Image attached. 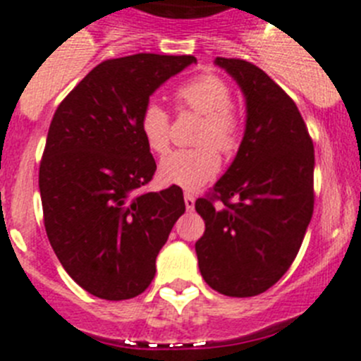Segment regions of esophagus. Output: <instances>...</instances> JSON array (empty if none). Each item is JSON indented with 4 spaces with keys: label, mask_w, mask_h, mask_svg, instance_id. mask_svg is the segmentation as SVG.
I'll return each instance as SVG.
<instances>
[{
    "label": "esophagus",
    "mask_w": 361,
    "mask_h": 361,
    "mask_svg": "<svg viewBox=\"0 0 361 361\" xmlns=\"http://www.w3.org/2000/svg\"><path fill=\"white\" fill-rule=\"evenodd\" d=\"M183 200H185V207H187V211H194V203H196V198H194L192 194L185 192Z\"/></svg>",
    "instance_id": "obj_1"
}]
</instances>
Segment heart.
I'll list each match as a JSON object with an SVG mask.
<instances>
[{"label":"heart","mask_w":361,"mask_h":361,"mask_svg":"<svg viewBox=\"0 0 361 361\" xmlns=\"http://www.w3.org/2000/svg\"><path fill=\"white\" fill-rule=\"evenodd\" d=\"M178 111L202 116L194 143L196 149L174 150L159 163V178L167 185L196 190L219 171V156L233 154L241 142V116L233 105L227 81L216 74H198L174 90ZM140 133L147 147L163 154L171 145V116L159 103L149 102L140 112Z\"/></svg>","instance_id":"1"}]
</instances>
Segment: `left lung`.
<instances>
[{
	"label": "left lung",
	"instance_id": "left-lung-1",
	"mask_svg": "<svg viewBox=\"0 0 361 361\" xmlns=\"http://www.w3.org/2000/svg\"><path fill=\"white\" fill-rule=\"evenodd\" d=\"M247 103L245 134L212 192L196 200L203 280L225 296L265 293L289 271L314 211V145L296 103L245 59L216 58ZM214 201H221L218 207Z\"/></svg>",
	"mask_w": 361,
	"mask_h": 361
}]
</instances>
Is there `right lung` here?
<instances>
[{"instance_id": "add662e5", "label": "right lung", "mask_w": 361, "mask_h": 361, "mask_svg": "<svg viewBox=\"0 0 361 361\" xmlns=\"http://www.w3.org/2000/svg\"><path fill=\"white\" fill-rule=\"evenodd\" d=\"M190 63L194 56L106 59L50 121L39 163L47 236L72 280L102 300H128L149 287L156 256L185 212L176 185L143 190L156 161L140 133V112Z\"/></svg>"}]
</instances>
